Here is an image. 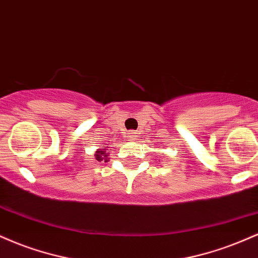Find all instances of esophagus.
I'll use <instances>...</instances> for the list:
<instances>
[{
	"label": "esophagus",
	"mask_w": 258,
	"mask_h": 258,
	"mask_svg": "<svg viewBox=\"0 0 258 258\" xmlns=\"http://www.w3.org/2000/svg\"><path fill=\"white\" fill-rule=\"evenodd\" d=\"M137 135H138V133L136 132V131H131V132L128 133L130 138H131V139H136V137H137Z\"/></svg>",
	"instance_id": "34e87169"
}]
</instances>
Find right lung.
Returning a JSON list of instances; mask_svg holds the SVG:
<instances>
[{
	"mask_svg": "<svg viewBox=\"0 0 258 258\" xmlns=\"http://www.w3.org/2000/svg\"><path fill=\"white\" fill-rule=\"evenodd\" d=\"M106 153H105V149H99V150H97L96 152V159L98 160V161H102L103 159H105L106 158Z\"/></svg>",
	"mask_w": 258,
	"mask_h": 258,
	"instance_id": "right-lung-1",
	"label": "right lung"
}]
</instances>
